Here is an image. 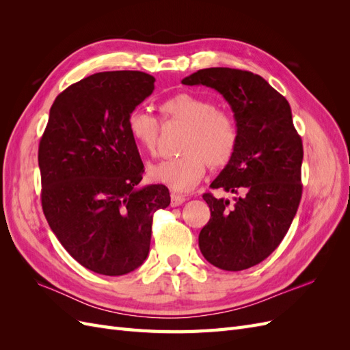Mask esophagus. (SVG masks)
Returning a JSON list of instances; mask_svg holds the SVG:
<instances>
[{
	"instance_id": "obj_1",
	"label": "esophagus",
	"mask_w": 350,
	"mask_h": 350,
	"mask_svg": "<svg viewBox=\"0 0 350 350\" xmlns=\"http://www.w3.org/2000/svg\"><path fill=\"white\" fill-rule=\"evenodd\" d=\"M171 198H172V201H171L172 207H178V206H181V204H184L185 201H187L185 196H181V194H175V193H172Z\"/></svg>"
}]
</instances>
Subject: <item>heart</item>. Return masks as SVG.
<instances>
[{
  "label": "heart",
  "instance_id": "heart-1",
  "mask_svg": "<svg viewBox=\"0 0 350 350\" xmlns=\"http://www.w3.org/2000/svg\"><path fill=\"white\" fill-rule=\"evenodd\" d=\"M161 111L166 120L188 124L184 134V154L169 157L150 167L154 181L175 191H188L204 176L207 165H225L234 154L238 142V129L232 116L216 109V105L189 93H179L165 99ZM126 130L142 149L156 154L159 121L152 111L135 108L126 118Z\"/></svg>",
  "mask_w": 350,
  "mask_h": 350
}]
</instances>
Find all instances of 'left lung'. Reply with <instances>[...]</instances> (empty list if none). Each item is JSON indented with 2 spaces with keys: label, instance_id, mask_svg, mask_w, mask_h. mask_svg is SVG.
<instances>
[{
  "label": "left lung",
  "instance_id": "left-lung-1",
  "mask_svg": "<svg viewBox=\"0 0 350 350\" xmlns=\"http://www.w3.org/2000/svg\"><path fill=\"white\" fill-rule=\"evenodd\" d=\"M183 84L219 92L238 129L234 154L210 184L238 197L230 204L203 196L211 216L198 235L200 251L221 270L250 269L279 247L302 196L304 149L289 102L258 74L237 68L198 70Z\"/></svg>",
  "mask_w": 350,
  "mask_h": 350
}]
</instances>
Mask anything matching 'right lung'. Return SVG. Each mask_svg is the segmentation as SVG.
<instances>
[{
  "label": "right lung",
  "mask_w": 350,
  "mask_h": 350,
  "mask_svg": "<svg viewBox=\"0 0 350 350\" xmlns=\"http://www.w3.org/2000/svg\"><path fill=\"white\" fill-rule=\"evenodd\" d=\"M153 90L154 77L142 71L93 74L58 94L39 143L49 228L74 260L105 276L142 266L154 211L171 203L165 185H140L144 165L126 130Z\"/></svg>",
  "instance_id": "add662e5"
}]
</instances>
